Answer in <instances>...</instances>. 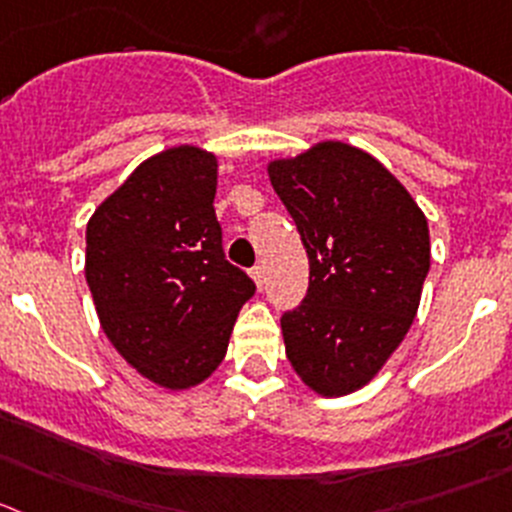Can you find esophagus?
Instances as JSON below:
<instances>
[{
	"label": "esophagus",
	"instance_id": "1",
	"mask_svg": "<svg viewBox=\"0 0 512 512\" xmlns=\"http://www.w3.org/2000/svg\"><path fill=\"white\" fill-rule=\"evenodd\" d=\"M251 279H253V284H256V289L264 291V286H266L264 266H253V269H251Z\"/></svg>",
	"mask_w": 512,
	"mask_h": 512
}]
</instances>
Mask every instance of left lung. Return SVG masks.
Masks as SVG:
<instances>
[{"instance_id": "obj_1", "label": "left lung", "mask_w": 512, "mask_h": 512, "mask_svg": "<svg viewBox=\"0 0 512 512\" xmlns=\"http://www.w3.org/2000/svg\"><path fill=\"white\" fill-rule=\"evenodd\" d=\"M266 170L309 256V291L281 316L286 357L311 392L344 397L410 332L430 271L427 218L374 155L339 140Z\"/></svg>"}]
</instances>
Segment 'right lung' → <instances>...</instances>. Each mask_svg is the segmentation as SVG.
Here are the masks:
<instances>
[{
	"mask_svg": "<svg viewBox=\"0 0 512 512\" xmlns=\"http://www.w3.org/2000/svg\"><path fill=\"white\" fill-rule=\"evenodd\" d=\"M216 186V155L175 145L143 160L87 221L85 279L102 332L170 392L216 372L256 289L223 256Z\"/></svg>",
	"mask_w": 512,
	"mask_h": 512,
	"instance_id": "add662e5",
	"label": "right lung"
}]
</instances>
